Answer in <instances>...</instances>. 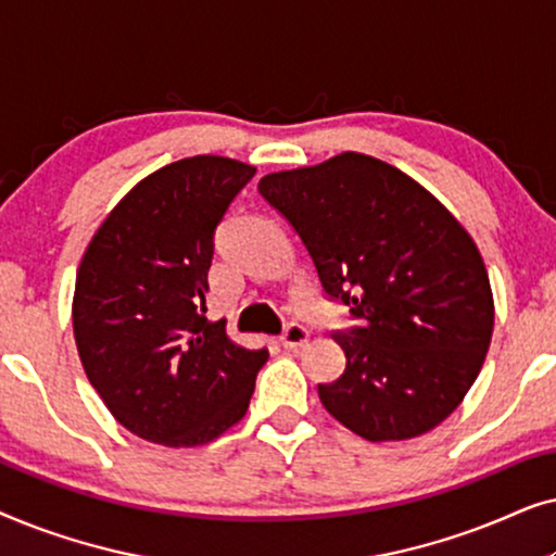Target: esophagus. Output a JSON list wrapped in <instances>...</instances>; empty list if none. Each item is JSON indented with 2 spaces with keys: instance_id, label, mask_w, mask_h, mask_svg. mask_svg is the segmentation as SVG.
Returning <instances> with one entry per match:
<instances>
[{
  "instance_id": "esophagus-1",
  "label": "esophagus",
  "mask_w": 556,
  "mask_h": 556,
  "mask_svg": "<svg viewBox=\"0 0 556 556\" xmlns=\"http://www.w3.org/2000/svg\"><path fill=\"white\" fill-rule=\"evenodd\" d=\"M311 331L306 329V326L299 324V321H288L283 333H280V344H283L286 349H299L308 341Z\"/></svg>"
}]
</instances>
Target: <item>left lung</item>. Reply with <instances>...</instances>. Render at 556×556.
I'll use <instances>...</instances> for the list:
<instances>
[{
	"instance_id": "8db88e82",
	"label": "left lung",
	"mask_w": 556,
	"mask_h": 556,
	"mask_svg": "<svg viewBox=\"0 0 556 556\" xmlns=\"http://www.w3.org/2000/svg\"><path fill=\"white\" fill-rule=\"evenodd\" d=\"M257 192L299 235L329 301L346 367L318 384L356 435L405 440L445 420L483 367L493 331L489 273L458 219L407 174L339 154L268 174Z\"/></svg>"
}]
</instances>
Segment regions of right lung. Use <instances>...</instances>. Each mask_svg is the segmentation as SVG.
<instances>
[{
  "label": "right lung",
  "instance_id": "obj_1",
  "mask_svg": "<svg viewBox=\"0 0 556 556\" xmlns=\"http://www.w3.org/2000/svg\"><path fill=\"white\" fill-rule=\"evenodd\" d=\"M253 166L192 156L139 181L83 255L73 331L83 369L113 417L143 440L204 445L248 413L268 349L210 324L215 232Z\"/></svg>",
  "mask_w": 556,
  "mask_h": 556
}]
</instances>
